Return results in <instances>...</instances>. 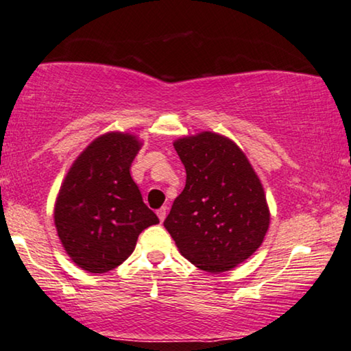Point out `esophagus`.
Returning <instances> with one entry per match:
<instances>
[{
  "mask_svg": "<svg viewBox=\"0 0 351 351\" xmlns=\"http://www.w3.org/2000/svg\"><path fill=\"white\" fill-rule=\"evenodd\" d=\"M157 216H159L160 223H164V219H165V216H167V206H162V208L157 210Z\"/></svg>",
  "mask_w": 351,
  "mask_h": 351,
  "instance_id": "1",
  "label": "esophagus"
}]
</instances>
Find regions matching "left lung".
Masks as SVG:
<instances>
[{
  "label": "left lung",
  "instance_id": "obj_1",
  "mask_svg": "<svg viewBox=\"0 0 351 351\" xmlns=\"http://www.w3.org/2000/svg\"><path fill=\"white\" fill-rule=\"evenodd\" d=\"M186 186L164 221L180 253L210 274L234 269L263 245L270 213L264 187L243 151L202 132L173 143Z\"/></svg>",
  "mask_w": 351,
  "mask_h": 351
}]
</instances>
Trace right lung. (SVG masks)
<instances>
[{
    "mask_svg": "<svg viewBox=\"0 0 351 351\" xmlns=\"http://www.w3.org/2000/svg\"><path fill=\"white\" fill-rule=\"evenodd\" d=\"M141 143L111 132L93 140L71 165L58 192L53 223L66 254L90 274L116 269L138 235L159 223L130 176Z\"/></svg>",
    "mask_w": 351,
    "mask_h": 351,
    "instance_id": "obj_1",
    "label": "right lung"
}]
</instances>
